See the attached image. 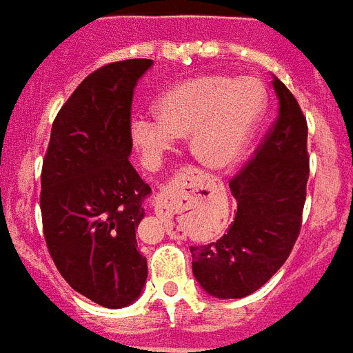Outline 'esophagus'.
<instances>
[{
    "instance_id": "34e87169",
    "label": "esophagus",
    "mask_w": 353,
    "mask_h": 353,
    "mask_svg": "<svg viewBox=\"0 0 353 353\" xmlns=\"http://www.w3.org/2000/svg\"><path fill=\"white\" fill-rule=\"evenodd\" d=\"M186 181H190V179H188V176H183L181 185H177V188H183V186H186ZM154 206H156V212L159 214V216L165 217V219H170L172 206H170V201H168V196L165 194V192L156 197V203H154Z\"/></svg>"
}]
</instances>
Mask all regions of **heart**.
Wrapping results in <instances>:
<instances>
[{
  "mask_svg": "<svg viewBox=\"0 0 353 353\" xmlns=\"http://www.w3.org/2000/svg\"><path fill=\"white\" fill-rule=\"evenodd\" d=\"M156 117L136 116L130 137L148 167H156L174 137L190 134L196 159L225 168L241 156L266 108L265 87L254 77L201 74L172 85L156 99Z\"/></svg>",
  "mask_w": 353,
  "mask_h": 353,
  "instance_id": "heart-1",
  "label": "heart"
}]
</instances>
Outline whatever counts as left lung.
I'll use <instances>...</instances> for the list:
<instances>
[{
    "mask_svg": "<svg viewBox=\"0 0 353 353\" xmlns=\"http://www.w3.org/2000/svg\"><path fill=\"white\" fill-rule=\"evenodd\" d=\"M279 114L254 157L230 179L237 212L217 241L190 246L192 272L210 296L241 299L290 256L303 223L310 157L308 127L294 94L274 77Z\"/></svg>",
    "mask_w": 353,
    "mask_h": 353,
    "instance_id": "left-lung-1",
    "label": "left lung"
}]
</instances>
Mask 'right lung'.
I'll use <instances>...</instances> for the list:
<instances>
[{"mask_svg": "<svg viewBox=\"0 0 353 353\" xmlns=\"http://www.w3.org/2000/svg\"><path fill=\"white\" fill-rule=\"evenodd\" d=\"M152 63L125 59L88 74L57 112L43 157L48 254L74 290L107 308L134 303L148 276L136 228L150 186L128 156L134 88Z\"/></svg>", "mask_w": 353, "mask_h": 353, "instance_id": "1", "label": "right lung"}]
</instances>
